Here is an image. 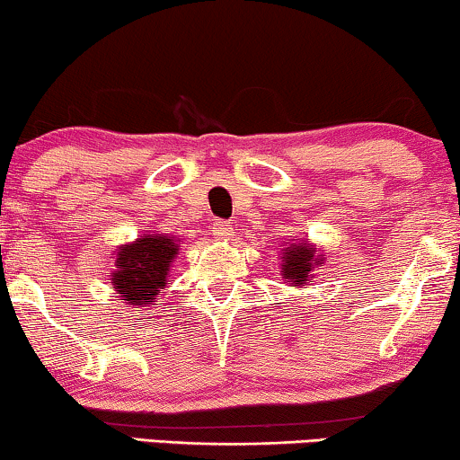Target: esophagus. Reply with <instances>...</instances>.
<instances>
[{
  "label": "esophagus",
  "instance_id": "obj_1",
  "mask_svg": "<svg viewBox=\"0 0 460 460\" xmlns=\"http://www.w3.org/2000/svg\"><path fill=\"white\" fill-rule=\"evenodd\" d=\"M213 236L217 238V241H232L234 238V230L230 228V224L226 222H216L213 224Z\"/></svg>",
  "mask_w": 460,
  "mask_h": 460
}]
</instances>
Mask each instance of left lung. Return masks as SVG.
Instances as JSON below:
<instances>
[{"mask_svg": "<svg viewBox=\"0 0 460 460\" xmlns=\"http://www.w3.org/2000/svg\"><path fill=\"white\" fill-rule=\"evenodd\" d=\"M324 253H318L310 238H291L280 244L279 274L288 287L305 288L314 282V272L324 266Z\"/></svg>", "mask_w": 460, "mask_h": 460, "instance_id": "8db88e82", "label": "left lung"}]
</instances>
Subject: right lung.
Listing matches in <instances>:
<instances>
[{"instance_id": "obj_1", "label": "right lung", "mask_w": 460, "mask_h": 460, "mask_svg": "<svg viewBox=\"0 0 460 460\" xmlns=\"http://www.w3.org/2000/svg\"><path fill=\"white\" fill-rule=\"evenodd\" d=\"M181 238L165 232H144L134 241L117 244L111 251L109 280L123 304L129 307H153L172 279L175 257L180 255Z\"/></svg>"}]
</instances>
